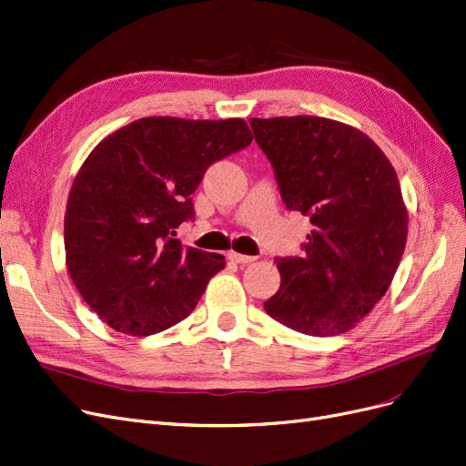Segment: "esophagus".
I'll return each mask as SVG.
<instances>
[{
    "mask_svg": "<svg viewBox=\"0 0 466 466\" xmlns=\"http://www.w3.org/2000/svg\"><path fill=\"white\" fill-rule=\"evenodd\" d=\"M229 260L235 264H250L256 260V256H247V254H238V252H229Z\"/></svg>",
    "mask_w": 466,
    "mask_h": 466,
    "instance_id": "obj_1",
    "label": "esophagus"
}]
</instances>
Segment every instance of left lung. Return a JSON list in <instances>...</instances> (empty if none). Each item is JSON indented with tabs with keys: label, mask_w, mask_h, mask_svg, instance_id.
Segmentation results:
<instances>
[{
	"label": "left lung",
	"mask_w": 466,
	"mask_h": 466,
	"mask_svg": "<svg viewBox=\"0 0 466 466\" xmlns=\"http://www.w3.org/2000/svg\"><path fill=\"white\" fill-rule=\"evenodd\" d=\"M287 210L309 216L300 256L276 258L279 324L329 337L355 328L386 295L403 258L409 216L397 173L355 127L326 117L248 119Z\"/></svg>",
	"instance_id": "left-lung-1"
}]
</instances>
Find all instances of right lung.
Instances as JSON below:
<instances>
[{
  "label": "right lung",
  "mask_w": 466,
  "mask_h": 466,
  "mask_svg": "<svg viewBox=\"0 0 466 466\" xmlns=\"http://www.w3.org/2000/svg\"><path fill=\"white\" fill-rule=\"evenodd\" d=\"M250 142L243 119L144 117L92 150L63 237L75 287L109 328L144 337L195 310L226 258L185 248L175 229L195 219L190 195L206 169Z\"/></svg>",
  "instance_id": "obj_1"
}]
</instances>
